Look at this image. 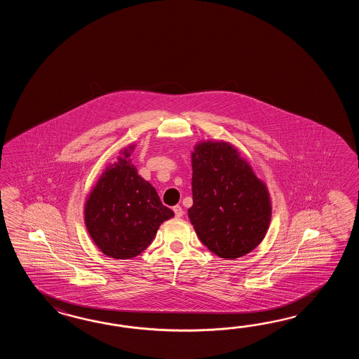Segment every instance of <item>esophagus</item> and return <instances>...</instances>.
Wrapping results in <instances>:
<instances>
[{"instance_id": "1", "label": "esophagus", "mask_w": 359, "mask_h": 359, "mask_svg": "<svg viewBox=\"0 0 359 359\" xmlns=\"http://www.w3.org/2000/svg\"><path fill=\"white\" fill-rule=\"evenodd\" d=\"M173 212H175L176 218H181L183 215V209L180 205L173 206Z\"/></svg>"}]
</instances>
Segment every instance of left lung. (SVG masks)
<instances>
[{
    "label": "left lung",
    "instance_id": "8db88e82",
    "mask_svg": "<svg viewBox=\"0 0 359 359\" xmlns=\"http://www.w3.org/2000/svg\"><path fill=\"white\" fill-rule=\"evenodd\" d=\"M189 218L200 241L221 258L255 249L271 222L266 184L227 142H203L192 153Z\"/></svg>",
    "mask_w": 359,
    "mask_h": 359
}]
</instances>
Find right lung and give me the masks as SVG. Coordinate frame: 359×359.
Wrapping results in <instances>:
<instances>
[{"label":"right lung","instance_id":"obj_1","mask_svg":"<svg viewBox=\"0 0 359 359\" xmlns=\"http://www.w3.org/2000/svg\"><path fill=\"white\" fill-rule=\"evenodd\" d=\"M130 156V150L124 151L107 168L84 208L92 240L114 259L137 257L151 244L161 223L175 215L153 186L138 176Z\"/></svg>","mask_w":359,"mask_h":359}]
</instances>
